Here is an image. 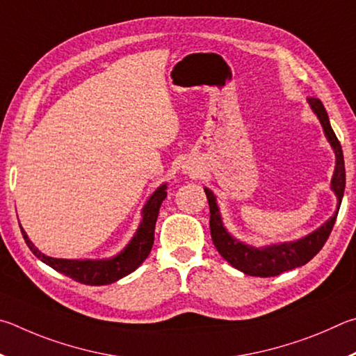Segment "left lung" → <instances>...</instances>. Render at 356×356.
<instances>
[{"instance_id": "8db88e82", "label": "left lung", "mask_w": 356, "mask_h": 356, "mask_svg": "<svg viewBox=\"0 0 356 356\" xmlns=\"http://www.w3.org/2000/svg\"><path fill=\"white\" fill-rule=\"evenodd\" d=\"M308 103L314 114L317 115V118H319L323 133H325L327 140L330 142V145H332L336 156V165L332 178V191L334 192V195L338 197V208H336V213L330 217L323 225L314 229V232L309 233L308 236H305V238L292 242H282V244H273L261 248L247 245L244 242L234 239L233 236L227 232V228L223 227L219 207H217L216 203V195L208 188H204L209 203L211 238H213L217 252L222 254L223 259H227L233 267L247 273V275L263 278L275 277L286 270H292L296 269V267L305 266L308 261L313 259L316 254L321 252V248L327 242L336 222V216H338L342 195H344L346 189L344 156H342L341 143L334 134L332 124H330L328 114L325 108H323L321 99L308 98Z\"/></svg>"}]
</instances>
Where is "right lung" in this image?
Instances as JSON below:
<instances>
[{
	"label": "right lung",
	"mask_w": 356,
	"mask_h": 356,
	"mask_svg": "<svg viewBox=\"0 0 356 356\" xmlns=\"http://www.w3.org/2000/svg\"><path fill=\"white\" fill-rule=\"evenodd\" d=\"M167 184L159 186L152 197L148 198L145 207L142 209V220L137 228L133 239L123 250L109 259H62V258H51L39 252L33 242L29 241L28 234L22 228L23 239L42 263L53 267L64 275L73 278L74 282L90 286H102L111 284L123 277L129 275L139 267L145 258L149 254V250L153 247L154 241V225L158 220L161 203L167 197Z\"/></svg>",
	"instance_id": "obj_1"
}]
</instances>
